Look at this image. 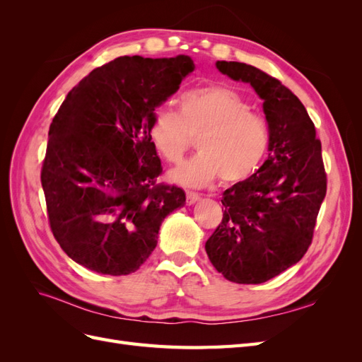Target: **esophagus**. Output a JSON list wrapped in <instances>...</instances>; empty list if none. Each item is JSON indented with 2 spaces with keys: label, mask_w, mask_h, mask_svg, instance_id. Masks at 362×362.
<instances>
[{
  "label": "esophagus",
  "mask_w": 362,
  "mask_h": 362,
  "mask_svg": "<svg viewBox=\"0 0 362 362\" xmlns=\"http://www.w3.org/2000/svg\"><path fill=\"white\" fill-rule=\"evenodd\" d=\"M201 199V196L198 193H193V192H187L185 193V202H187V205H193Z\"/></svg>",
  "instance_id": "esophagus-1"
}]
</instances>
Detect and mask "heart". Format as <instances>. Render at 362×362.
I'll return each instance as SVG.
<instances>
[{
    "label": "heart",
    "mask_w": 362,
    "mask_h": 362,
    "mask_svg": "<svg viewBox=\"0 0 362 362\" xmlns=\"http://www.w3.org/2000/svg\"><path fill=\"white\" fill-rule=\"evenodd\" d=\"M198 138L199 152L169 172L185 187H204L222 177L243 181L259 166L267 149V127L237 92L221 86L185 92L180 113L160 107L151 117L149 137L163 158L180 161Z\"/></svg>",
    "instance_id": "obj_1"
}]
</instances>
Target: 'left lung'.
<instances>
[{"instance_id":"obj_1","label":"left lung","mask_w":362,"mask_h":362,"mask_svg":"<svg viewBox=\"0 0 362 362\" xmlns=\"http://www.w3.org/2000/svg\"><path fill=\"white\" fill-rule=\"evenodd\" d=\"M216 68L262 100L269 158L223 192L222 223L205 250L228 281L261 284L294 266L311 245L326 194L322 145L299 98L276 78L240 62H216Z\"/></svg>"}]
</instances>
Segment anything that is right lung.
<instances>
[{
  "instance_id": "add662e5",
  "label": "right lung",
  "mask_w": 362,
  "mask_h": 362,
  "mask_svg": "<svg viewBox=\"0 0 362 362\" xmlns=\"http://www.w3.org/2000/svg\"><path fill=\"white\" fill-rule=\"evenodd\" d=\"M192 57H119L68 93L48 133L42 187L51 231L76 264L129 275L157 246L178 187L156 184L161 160L149 137L156 108L194 71Z\"/></svg>"
}]
</instances>
